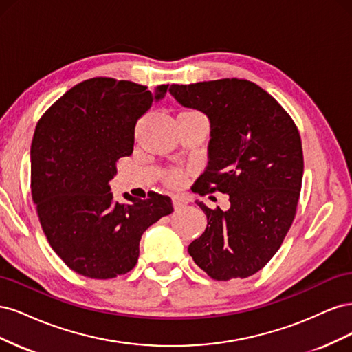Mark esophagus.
I'll return each instance as SVG.
<instances>
[{
  "mask_svg": "<svg viewBox=\"0 0 352 352\" xmlns=\"http://www.w3.org/2000/svg\"><path fill=\"white\" fill-rule=\"evenodd\" d=\"M188 202H189V201H188V198H186L185 195H175V197H173V206H175L176 210L186 207Z\"/></svg>",
  "mask_w": 352,
  "mask_h": 352,
  "instance_id": "esophagus-1",
  "label": "esophagus"
}]
</instances>
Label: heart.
<instances>
[{
	"label": "heart",
	"mask_w": 352,
	"mask_h": 352,
	"mask_svg": "<svg viewBox=\"0 0 352 352\" xmlns=\"http://www.w3.org/2000/svg\"><path fill=\"white\" fill-rule=\"evenodd\" d=\"M184 180V173L180 170H173V172L168 173V182L173 185H179Z\"/></svg>",
	"instance_id": "heart-1"
}]
</instances>
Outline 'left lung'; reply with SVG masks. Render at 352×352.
I'll return each mask as SVG.
<instances>
[{"label":"left lung","mask_w":352,"mask_h":352,"mask_svg":"<svg viewBox=\"0 0 352 352\" xmlns=\"http://www.w3.org/2000/svg\"><path fill=\"white\" fill-rule=\"evenodd\" d=\"M170 94L210 122L207 167L195 192L228 194L223 211L197 201L207 228L188 252L216 280L261 270L278 252L300 199L304 157L294 120L270 94L245 79L172 85Z\"/></svg>","instance_id":"8db88e82"}]
</instances>
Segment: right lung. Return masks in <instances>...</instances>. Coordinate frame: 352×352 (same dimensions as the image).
I'll use <instances>...</instances> for the list:
<instances>
[{
	"mask_svg": "<svg viewBox=\"0 0 352 352\" xmlns=\"http://www.w3.org/2000/svg\"><path fill=\"white\" fill-rule=\"evenodd\" d=\"M168 85L111 78L78 83L41 117L30 145L32 198L42 230L69 267L92 279L131 272L142 233L173 211L170 197L114 201L117 162L133 151L136 122Z\"/></svg>",
	"mask_w": 352,
	"mask_h": 352,
	"instance_id": "obj_1",
	"label": "right lung"
}]
</instances>
